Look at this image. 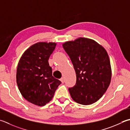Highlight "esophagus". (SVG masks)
Instances as JSON below:
<instances>
[{
    "mask_svg": "<svg viewBox=\"0 0 130 130\" xmlns=\"http://www.w3.org/2000/svg\"><path fill=\"white\" fill-rule=\"evenodd\" d=\"M60 80H61V82L62 83H64L65 82V79H64V78H61L60 79Z\"/></svg>",
    "mask_w": 130,
    "mask_h": 130,
    "instance_id": "obj_1",
    "label": "esophagus"
}]
</instances>
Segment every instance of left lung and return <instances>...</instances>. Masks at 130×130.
<instances>
[{"mask_svg":"<svg viewBox=\"0 0 130 130\" xmlns=\"http://www.w3.org/2000/svg\"><path fill=\"white\" fill-rule=\"evenodd\" d=\"M74 68L77 80L69 88L73 100L87 105L95 103L110 85L111 69L106 51L94 40L79 38L62 44Z\"/></svg>","mask_w":130,"mask_h":130,"instance_id":"obj_1","label":"left lung"}]
</instances>
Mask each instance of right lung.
<instances>
[{
    "label": "right lung",
    "mask_w": 130,
    "mask_h": 130,
    "mask_svg": "<svg viewBox=\"0 0 130 130\" xmlns=\"http://www.w3.org/2000/svg\"><path fill=\"white\" fill-rule=\"evenodd\" d=\"M56 45L53 42H38L23 53L18 63L16 82L27 101L42 106L52 100L61 82L52 76L48 59Z\"/></svg>",
    "instance_id": "right-lung-1"
}]
</instances>
